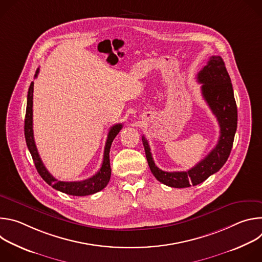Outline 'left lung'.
<instances>
[{
    "instance_id": "1",
    "label": "left lung",
    "mask_w": 262,
    "mask_h": 262,
    "mask_svg": "<svg viewBox=\"0 0 262 262\" xmlns=\"http://www.w3.org/2000/svg\"><path fill=\"white\" fill-rule=\"evenodd\" d=\"M202 96L220 125V138L212 150L195 167L188 171L166 172L158 168L152 159L148 141H142L146 159L155 177L171 188H189L206 180L225 164L231 152L237 127V107L228 71L220 56H211L207 65L198 73Z\"/></svg>"
}]
</instances>
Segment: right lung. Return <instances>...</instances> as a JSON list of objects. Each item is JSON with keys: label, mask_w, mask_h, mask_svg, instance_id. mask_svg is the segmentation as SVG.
<instances>
[{"label": "right lung", "mask_w": 262, "mask_h": 262, "mask_svg": "<svg viewBox=\"0 0 262 262\" xmlns=\"http://www.w3.org/2000/svg\"><path fill=\"white\" fill-rule=\"evenodd\" d=\"M38 72H39V69H37L35 73V78H37V76H38ZM33 91H34V83L32 82L28 91V98H27V108H26V117H25V138H26L28 149L32 156L35 167L37 171H38L39 175L48 184L53 186L54 189L72 196L92 195L104 189L107 182L110 181V177H111L110 149L112 146V142H113L115 137L121 130L122 124L121 123L115 124L108 130L107 139L104 146L103 161L100 169L96 174L82 181H60L56 179L47 170L46 166L43 165L39 157L38 151H37V148L35 145L34 134H33Z\"/></svg>", "instance_id": "obj_1"}]
</instances>
